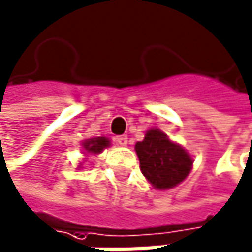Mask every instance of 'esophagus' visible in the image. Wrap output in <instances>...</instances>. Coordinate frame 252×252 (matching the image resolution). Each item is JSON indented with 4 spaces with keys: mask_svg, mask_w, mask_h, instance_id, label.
I'll return each instance as SVG.
<instances>
[{
    "mask_svg": "<svg viewBox=\"0 0 252 252\" xmlns=\"http://www.w3.org/2000/svg\"><path fill=\"white\" fill-rule=\"evenodd\" d=\"M115 142L119 146H125V145L128 143V137L127 136H118V137H115Z\"/></svg>",
    "mask_w": 252,
    "mask_h": 252,
    "instance_id": "1",
    "label": "esophagus"
}]
</instances>
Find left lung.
<instances>
[{
  "instance_id": "8db88e82",
  "label": "left lung",
  "mask_w": 252,
  "mask_h": 252,
  "mask_svg": "<svg viewBox=\"0 0 252 252\" xmlns=\"http://www.w3.org/2000/svg\"><path fill=\"white\" fill-rule=\"evenodd\" d=\"M140 170L158 189L173 188L189 173L192 159L185 149L169 140L159 130H149L142 142L136 143Z\"/></svg>"
}]
</instances>
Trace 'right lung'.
<instances>
[{
  "label": "right lung",
  "mask_w": 252,
  "mask_h": 252,
  "mask_svg": "<svg viewBox=\"0 0 252 252\" xmlns=\"http://www.w3.org/2000/svg\"><path fill=\"white\" fill-rule=\"evenodd\" d=\"M106 146H109V140L106 137H97V139H89L83 143V148L88 152L93 154H100Z\"/></svg>",
  "instance_id": "1"
}]
</instances>
